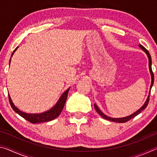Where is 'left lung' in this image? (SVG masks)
I'll return each instance as SVG.
<instances>
[{
	"instance_id": "8db88e82",
	"label": "left lung",
	"mask_w": 157,
	"mask_h": 157,
	"mask_svg": "<svg viewBox=\"0 0 157 157\" xmlns=\"http://www.w3.org/2000/svg\"><path fill=\"white\" fill-rule=\"evenodd\" d=\"M139 47L142 49L143 51L145 52L146 53V55H147V58H148V61H149V69H150V75H151V85H150V91H149V95H148V96L147 98V100H146L145 102L144 103V105H143L142 107L139 109H138L136 111H135L134 113H132L131 115L127 116L126 117H123V118H111V117H109V116H108L107 115H105L104 113H102V111L100 110V109L98 107V106L95 104H94L95 109L96 110V111L98 113V114H100V115L102 116L103 118L106 119V120L113 121V122H117V123H125V122H127L128 121L131 120L132 118H134V117L136 116L137 115H139V114L140 112H141V111L144 110L147 107V106L148 105V102H149V100H150V95L151 89H152V87L153 86V84H154V74H153L152 70V58H151L150 53H149V52L144 47L141 46V45H139Z\"/></svg>"
}]
</instances>
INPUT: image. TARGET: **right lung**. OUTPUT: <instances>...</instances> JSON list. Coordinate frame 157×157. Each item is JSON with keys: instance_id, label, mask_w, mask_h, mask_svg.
<instances>
[{"instance_id": "add662e5", "label": "right lung", "mask_w": 157, "mask_h": 157, "mask_svg": "<svg viewBox=\"0 0 157 157\" xmlns=\"http://www.w3.org/2000/svg\"><path fill=\"white\" fill-rule=\"evenodd\" d=\"M18 48V47H17V48L14 50V52H12L11 58H10V62H11L12 57L13 56V55H14V53L15 52L16 50H17ZM69 89H70V88L66 89V91L63 93L62 95L60 96L59 99L58 100L56 104L53 106L51 109H50L49 110L44 111V112L40 113H28L21 111L19 109H18L14 105V104L13 103L12 100L11 99V97H10V95L8 94L9 101H10V105H11V107L13 109V110H14L16 113H17L18 115H20L21 117H23V118H25V120L30 122L31 123H44V122H48V121L54 120L55 118H56L57 117L59 116V114L61 113V112H62L63 107H64Z\"/></svg>"}]
</instances>
